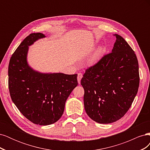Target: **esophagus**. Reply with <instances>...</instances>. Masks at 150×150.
I'll return each instance as SVG.
<instances>
[{
  "instance_id": "obj_1",
  "label": "esophagus",
  "mask_w": 150,
  "mask_h": 150,
  "mask_svg": "<svg viewBox=\"0 0 150 150\" xmlns=\"http://www.w3.org/2000/svg\"><path fill=\"white\" fill-rule=\"evenodd\" d=\"M82 78H83L82 73H78V81L79 84H80L81 79H82Z\"/></svg>"
}]
</instances>
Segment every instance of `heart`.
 Segmentation results:
<instances>
[{"label": "heart", "instance_id": "obj_1", "mask_svg": "<svg viewBox=\"0 0 150 150\" xmlns=\"http://www.w3.org/2000/svg\"><path fill=\"white\" fill-rule=\"evenodd\" d=\"M98 56H95V57H94V59H93V61H96L97 60V59H98Z\"/></svg>", "mask_w": 150, "mask_h": 150}]
</instances>
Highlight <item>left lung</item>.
I'll return each instance as SVG.
<instances>
[{
  "label": "left lung",
  "mask_w": 150,
  "mask_h": 150,
  "mask_svg": "<svg viewBox=\"0 0 150 150\" xmlns=\"http://www.w3.org/2000/svg\"><path fill=\"white\" fill-rule=\"evenodd\" d=\"M112 52L86 69L81 84L85 111L91 119L108 124L128 111L139 84L138 61L129 45L118 34Z\"/></svg>",
  "instance_id": "left-lung-1"
}]
</instances>
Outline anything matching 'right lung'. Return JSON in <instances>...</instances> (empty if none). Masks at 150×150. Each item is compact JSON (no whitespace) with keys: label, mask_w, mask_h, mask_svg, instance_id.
<instances>
[{"label":"right lung","mask_w":150,"mask_h":150,"mask_svg":"<svg viewBox=\"0 0 150 150\" xmlns=\"http://www.w3.org/2000/svg\"><path fill=\"white\" fill-rule=\"evenodd\" d=\"M43 38L39 33L24 39L11 57L8 76L11 97L18 110L33 123L45 126L60 119L66 101L78 83V74H42L29 66L28 47Z\"/></svg>","instance_id":"obj_1"}]
</instances>
